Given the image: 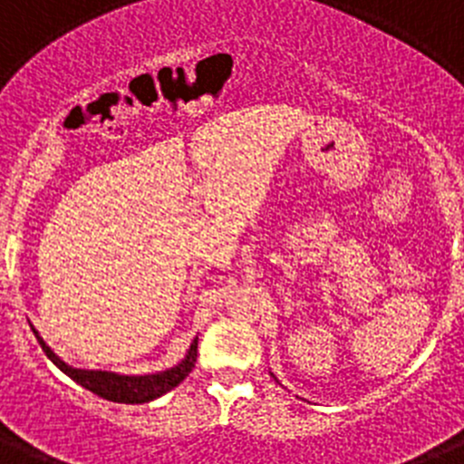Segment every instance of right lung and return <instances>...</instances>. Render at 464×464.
<instances>
[{"mask_svg": "<svg viewBox=\"0 0 464 464\" xmlns=\"http://www.w3.org/2000/svg\"><path fill=\"white\" fill-rule=\"evenodd\" d=\"M32 332L39 339L44 353L48 355L57 370H63L69 379H73L79 385H83L85 391L94 392V395L104 397L109 401H121V404H143V401H153L158 397H162L165 392H169L171 388L181 383L188 374L192 372L197 362V339L188 348L186 358L179 364L169 367L165 372H158V374H143V376H125L116 374V372H102V370H76L72 364H67L64 360H60V355H55L51 351L44 339L39 337V332L32 327Z\"/></svg>", "mask_w": 464, "mask_h": 464, "instance_id": "obj_1", "label": "right lung"}]
</instances>
